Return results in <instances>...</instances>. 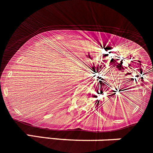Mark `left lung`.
<instances>
[{
  "instance_id": "8db88e82",
  "label": "left lung",
  "mask_w": 153,
  "mask_h": 153,
  "mask_svg": "<svg viewBox=\"0 0 153 153\" xmlns=\"http://www.w3.org/2000/svg\"><path fill=\"white\" fill-rule=\"evenodd\" d=\"M135 63V62H132V63ZM141 63V62H140V60H138V63H137V65L140 64V63ZM137 67H138V66H137ZM140 72H142V68H141V67H140Z\"/></svg>"
}]
</instances>
